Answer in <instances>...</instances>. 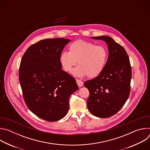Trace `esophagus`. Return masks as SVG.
<instances>
[{"label": "esophagus", "instance_id": "esophagus-1", "mask_svg": "<svg viewBox=\"0 0 150 150\" xmlns=\"http://www.w3.org/2000/svg\"><path fill=\"white\" fill-rule=\"evenodd\" d=\"M76 83H77V84H78V87H81L82 85H83V82L82 81H81V80H79V79H76Z\"/></svg>", "mask_w": 150, "mask_h": 150}]
</instances>
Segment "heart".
I'll return each mask as SVG.
<instances>
[{
  "mask_svg": "<svg viewBox=\"0 0 150 150\" xmlns=\"http://www.w3.org/2000/svg\"><path fill=\"white\" fill-rule=\"evenodd\" d=\"M108 58V51L104 46L79 40L70 44L69 52L60 54L59 61L63 69L68 72L78 62L79 66L72 72L75 76L96 78L103 72Z\"/></svg>",
  "mask_w": 150,
  "mask_h": 150,
  "instance_id": "b5f03b06",
  "label": "heart"
}]
</instances>
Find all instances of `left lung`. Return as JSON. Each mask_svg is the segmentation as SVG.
Instances as JSON below:
<instances>
[{
	"instance_id": "1",
	"label": "left lung",
	"mask_w": 150,
	"mask_h": 150,
	"mask_svg": "<svg viewBox=\"0 0 150 150\" xmlns=\"http://www.w3.org/2000/svg\"><path fill=\"white\" fill-rule=\"evenodd\" d=\"M91 38L106 42L109 57L103 72L84 82L90 92L87 105L93 115L107 118L116 114L129 97L132 77L131 64L125 49L110 37Z\"/></svg>"
}]
</instances>
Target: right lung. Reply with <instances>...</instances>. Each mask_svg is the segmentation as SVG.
I'll return each mask as SVG.
<instances>
[{
    "label": "right lung",
    "instance_id": "right-lung-1",
    "mask_svg": "<svg viewBox=\"0 0 150 150\" xmlns=\"http://www.w3.org/2000/svg\"><path fill=\"white\" fill-rule=\"evenodd\" d=\"M69 39L42 40L30 46L21 61L19 79L25 102L36 116L54 122L65 117L75 79L62 69L59 57Z\"/></svg>",
    "mask_w": 150,
    "mask_h": 150
}]
</instances>
